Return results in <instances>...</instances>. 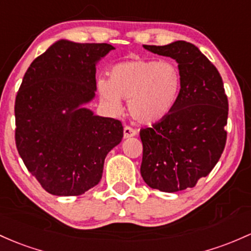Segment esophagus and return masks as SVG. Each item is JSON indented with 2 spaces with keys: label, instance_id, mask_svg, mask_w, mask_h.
<instances>
[{
  "label": "esophagus",
  "instance_id": "obj_1",
  "mask_svg": "<svg viewBox=\"0 0 251 251\" xmlns=\"http://www.w3.org/2000/svg\"><path fill=\"white\" fill-rule=\"evenodd\" d=\"M136 135V130L135 129L130 128V126H125L123 128V136H125V139H129V137H133Z\"/></svg>",
  "mask_w": 251,
  "mask_h": 251
}]
</instances>
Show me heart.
Here are the masks:
<instances>
[{
	"mask_svg": "<svg viewBox=\"0 0 251 251\" xmlns=\"http://www.w3.org/2000/svg\"><path fill=\"white\" fill-rule=\"evenodd\" d=\"M182 91V74L169 61L135 60L121 62L110 71V80L98 81L101 100L112 111L122 109L128 99L131 117L141 125H152L169 116Z\"/></svg>",
	"mask_w": 251,
	"mask_h": 251,
	"instance_id": "obj_1",
	"label": "heart"
}]
</instances>
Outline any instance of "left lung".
Returning <instances> with one entry per match:
<instances>
[{
  "instance_id": "obj_1",
  "label": "left lung",
  "mask_w": 251,
  "mask_h": 251,
  "mask_svg": "<svg viewBox=\"0 0 251 251\" xmlns=\"http://www.w3.org/2000/svg\"><path fill=\"white\" fill-rule=\"evenodd\" d=\"M144 48L174 58L182 74V91L171 114L140 130L142 178L153 189L176 193L195 187L222 157L227 97L218 69L191 43L177 40Z\"/></svg>"
}]
</instances>
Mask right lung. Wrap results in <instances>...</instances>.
<instances>
[{
    "label": "right lung",
    "mask_w": 251,
    "mask_h": 251,
    "mask_svg": "<svg viewBox=\"0 0 251 251\" xmlns=\"http://www.w3.org/2000/svg\"><path fill=\"white\" fill-rule=\"evenodd\" d=\"M115 48L61 39L25 73L15 99V144L48 193L77 196L101 179L107 153L123 137L118 120L85 107L96 97V66Z\"/></svg>",
    "instance_id": "add662e5"
}]
</instances>
